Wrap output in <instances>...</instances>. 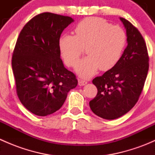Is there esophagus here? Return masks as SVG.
<instances>
[{
  "mask_svg": "<svg viewBox=\"0 0 155 155\" xmlns=\"http://www.w3.org/2000/svg\"><path fill=\"white\" fill-rule=\"evenodd\" d=\"M87 82L86 81H84V80H82V79H79V86H84V85H85Z\"/></svg>",
  "mask_w": 155,
  "mask_h": 155,
  "instance_id": "obj_1",
  "label": "esophagus"
}]
</instances>
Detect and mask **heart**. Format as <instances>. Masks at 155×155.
I'll return each instance as SVG.
<instances>
[{"label":"heart","instance_id":"heart-1","mask_svg":"<svg viewBox=\"0 0 155 155\" xmlns=\"http://www.w3.org/2000/svg\"><path fill=\"white\" fill-rule=\"evenodd\" d=\"M74 32V36L62 35L58 46L69 67L77 63L86 48L87 56L79 61L75 68L79 76L88 79L99 69L109 70L119 61L127 43L126 32L121 27L111 25L104 18L88 17L76 26Z\"/></svg>","mask_w":155,"mask_h":155}]
</instances>
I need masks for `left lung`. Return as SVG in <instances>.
Listing matches in <instances>:
<instances>
[{
    "mask_svg": "<svg viewBox=\"0 0 155 155\" xmlns=\"http://www.w3.org/2000/svg\"><path fill=\"white\" fill-rule=\"evenodd\" d=\"M126 29L127 46L119 61L93 79L97 94L89 102L92 112L113 120L129 112L138 101L148 71V55L143 36L130 21L120 18Z\"/></svg>",
    "mask_w": 155,
    "mask_h": 155,
    "instance_id": "8db88e82",
    "label": "left lung"
}]
</instances>
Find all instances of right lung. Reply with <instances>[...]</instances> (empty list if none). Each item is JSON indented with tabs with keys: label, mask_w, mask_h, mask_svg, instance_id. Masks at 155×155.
Masks as SVG:
<instances>
[{
	"label": "right lung",
	"mask_w": 155,
	"mask_h": 155,
	"mask_svg": "<svg viewBox=\"0 0 155 155\" xmlns=\"http://www.w3.org/2000/svg\"><path fill=\"white\" fill-rule=\"evenodd\" d=\"M74 21L51 12L39 14L20 32L12 58L17 95L28 110L38 116L54 113L63 106L68 92L78 84L64 66L58 42Z\"/></svg>",
	"instance_id": "obj_1"
}]
</instances>
